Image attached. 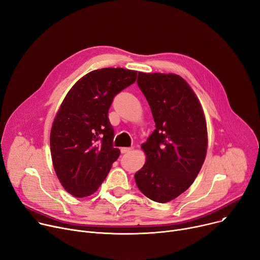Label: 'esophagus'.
I'll return each instance as SVG.
<instances>
[{"mask_svg": "<svg viewBox=\"0 0 260 260\" xmlns=\"http://www.w3.org/2000/svg\"><path fill=\"white\" fill-rule=\"evenodd\" d=\"M132 150L131 147H124V148H120V152L121 153H128V152H130Z\"/></svg>", "mask_w": 260, "mask_h": 260, "instance_id": "34e87169", "label": "esophagus"}]
</instances>
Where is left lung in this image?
Wrapping results in <instances>:
<instances>
[{
	"instance_id": "left-lung-1",
	"label": "left lung",
	"mask_w": 260,
	"mask_h": 260,
	"mask_svg": "<svg viewBox=\"0 0 260 260\" xmlns=\"http://www.w3.org/2000/svg\"><path fill=\"white\" fill-rule=\"evenodd\" d=\"M137 85L155 130L142 145L147 159L134 178L144 195L164 204L184 193L202 169L208 147L206 118L193 90L177 74L139 72Z\"/></svg>"
}]
</instances>
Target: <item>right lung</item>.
<instances>
[{
    "label": "right lung",
    "mask_w": 260,
    "mask_h": 260,
    "mask_svg": "<svg viewBox=\"0 0 260 260\" xmlns=\"http://www.w3.org/2000/svg\"><path fill=\"white\" fill-rule=\"evenodd\" d=\"M136 76L137 71L124 68L93 70L73 85L60 105L50 133L51 157L71 195L93 194L118 158L108 112L114 96Z\"/></svg>",
    "instance_id": "1"
}]
</instances>
